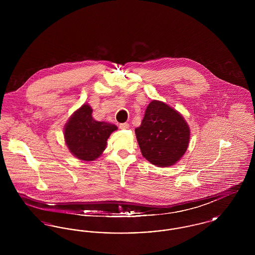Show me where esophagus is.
Listing matches in <instances>:
<instances>
[{
    "instance_id": "34e87169",
    "label": "esophagus",
    "mask_w": 255,
    "mask_h": 255,
    "mask_svg": "<svg viewBox=\"0 0 255 255\" xmlns=\"http://www.w3.org/2000/svg\"><path fill=\"white\" fill-rule=\"evenodd\" d=\"M120 128L121 129H128L129 128V124L128 123H122V124H120Z\"/></svg>"
}]
</instances>
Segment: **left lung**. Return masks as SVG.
Wrapping results in <instances>:
<instances>
[{
    "label": "left lung",
    "instance_id": "8db88e82",
    "mask_svg": "<svg viewBox=\"0 0 255 255\" xmlns=\"http://www.w3.org/2000/svg\"><path fill=\"white\" fill-rule=\"evenodd\" d=\"M134 133L142 156L158 167L177 163L186 152L190 139V128L184 118L159 100L149 103Z\"/></svg>",
    "mask_w": 255,
    "mask_h": 255
}]
</instances>
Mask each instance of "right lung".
Returning <instances> with one entry per match:
<instances>
[{
  "instance_id": "add662e5",
  "label": "right lung",
  "mask_w": 255,
  "mask_h": 255,
  "mask_svg": "<svg viewBox=\"0 0 255 255\" xmlns=\"http://www.w3.org/2000/svg\"><path fill=\"white\" fill-rule=\"evenodd\" d=\"M92 114V107L83 104L71 116L64 128V138L70 152L86 161L99 158L111 133L118 130L115 124L94 120Z\"/></svg>"
}]
</instances>
